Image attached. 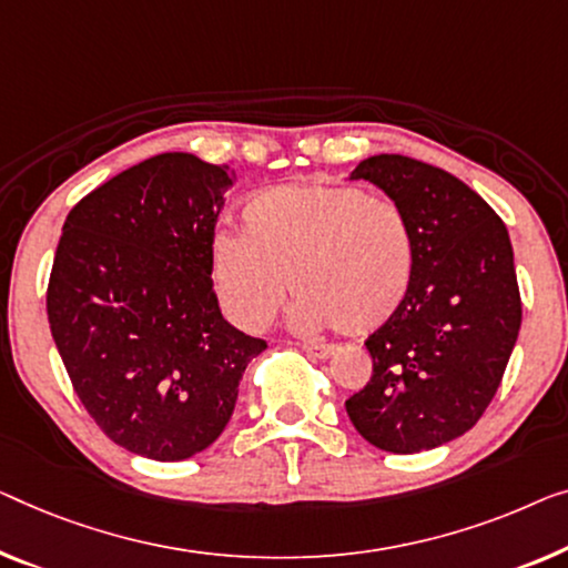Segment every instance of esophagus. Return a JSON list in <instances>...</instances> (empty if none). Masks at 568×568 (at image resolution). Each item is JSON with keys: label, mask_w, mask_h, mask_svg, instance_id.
I'll return each mask as SVG.
<instances>
[{"label": "esophagus", "mask_w": 568, "mask_h": 568, "mask_svg": "<svg viewBox=\"0 0 568 568\" xmlns=\"http://www.w3.org/2000/svg\"><path fill=\"white\" fill-rule=\"evenodd\" d=\"M301 349L311 354V357H318V359H328L336 354V346L332 344H311V342H301Z\"/></svg>", "instance_id": "esophagus-1"}]
</instances>
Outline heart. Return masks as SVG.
<instances>
[{
  "label": "heart",
  "mask_w": 568,
  "mask_h": 568,
  "mask_svg": "<svg viewBox=\"0 0 568 568\" xmlns=\"http://www.w3.org/2000/svg\"><path fill=\"white\" fill-rule=\"evenodd\" d=\"M211 281L224 311L244 328H265L287 287L295 328L365 336L408 298L416 250L393 201L357 185L283 183L244 206V232H216Z\"/></svg>",
  "instance_id": "heart-1"
}]
</instances>
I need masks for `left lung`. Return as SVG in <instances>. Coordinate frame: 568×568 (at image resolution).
<instances>
[{
    "mask_svg": "<svg viewBox=\"0 0 568 568\" xmlns=\"http://www.w3.org/2000/svg\"><path fill=\"white\" fill-rule=\"evenodd\" d=\"M408 219L416 270L397 316L367 338L369 383L346 400L354 428L390 454L467 434L493 403L523 303L503 219L459 178L405 155L354 168Z\"/></svg>",
    "mask_w": 568,
    "mask_h": 568,
    "instance_id": "left-lung-1",
    "label": "left lung"
}]
</instances>
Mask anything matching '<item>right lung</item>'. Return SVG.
I'll return each mask as SVG.
<instances>
[{"label": "right lung", "mask_w": 568, "mask_h": 568, "mask_svg": "<svg viewBox=\"0 0 568 568\" xmlns=\"http://www.w3.org/2000/svg\"><path fill=\"white\" fill-rule=\"evenodd\" d=\"M230 165L163 152L68 214L48 281L50 334L83 408L126 452L181 462L222 436L267 342L219 311L209 250Z\"/></svg>", "instance_id": "1"}]
</instances>
